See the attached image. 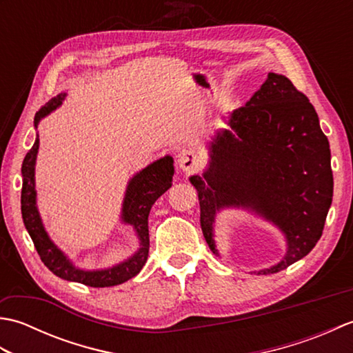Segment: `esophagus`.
I'll return each mask as SVG.
<instances>
[{"label": "esophagus", "mask_w": 353, "mask_h": 353, "mask_svg": "<svg viewBox=\"0 0 353 353\" xmlns=\"http://www.w3.org/2000/svg\"><path fill=\"white\" fill-rule=\"evenodd\" d=\"M199 165H200L199 154L194 152V150L183 148L177 153V167L182 171H186V172L196 171L199 168Z\"/></svg>", "instance_id": "esophagus-1"}]
</instances>
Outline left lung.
Wrapping results in <instances>:
<instances>
[{"label": "left lung", "instance_id": "8db88e82", "mask_svg": "<svg viewBox=\"0 0 353 353\" xmlns=\"http://www.w3.org/2000/svg\"><path fill=\"white\" fill-rule=\"evenodd\" d=\"M208 142L203 174L191 176L200 201L203 236L216 256L215 219L224 209H244L272 223L287 243L272 274L306 256L321 236L332 203L329 141L306 97L282 74L267 80L245 106L223 117Z\"/></svg>", "mask_w": 353, "mask_h": 353}]
</instances>
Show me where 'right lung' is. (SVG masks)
Instances as JSON below:
<instances>
[{"mask_svg": "<svg viewBox=\"0 0 353 353\" xmlns=\"http://www.w3.org/2000/svg\"><path fill=\"white\" fill-rule=\"evenodd\" d=\"M66 92H61L51 99L45 106L37 112L34 117V127L41 119L54 112L63 100L66 99ZM39 152V134L36 133V141L30 152L26 154L24 162H22V191H21V212L24 226L32 236L33 244L37 253L45 265L48 267L50 272L54 273L61 279L70 282H79L83 285H89L94 288L114 287L125 281L132 279L137 276L141 268L144 267L148 256L150 249V238H148V214L150 209L154 205V201L159 199L162 194L171 188L172 174H174V165H172L171 156H163L161 159L154 161L153 163L147 165L145 168L138 171L137 174L127 182L125 194L123 199L121 208V223L129 224L133 228L134 234L138 236L139 247L132 256L123 259L115 265L100 270H85L77 267L74 262L66 256L50 238L48 232L41 219L39 209H37V192L34 182V168H36V157Z\"/></svg>", "mask_w": 353, "mask_h": 353, "instance_id": "add662e5", "label": "right lung"}]
</instances>
